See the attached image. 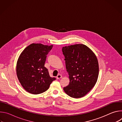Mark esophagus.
I'll list each match as a JSON object with an SVG mask.
<instances>
[{"label":"esophagus","instance_id":"esophagus-1","mask_svg":"<svg viewBox=\"0 0 122 122\" xmlns=\"http://www.w3.org/2000/svg\"><path fill=\"white\" fill-rule=\"evenodd\" d=\"M61 78H62V75H60V74L58 75L57 76V77H56V79H61Z\"/></svg>","mask_w":122,"mask_h":122}]
</instances>
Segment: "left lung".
<instances>
[{"mask_svg":"<svg viewBox=\"0 0 122 122\" xmlns=\"http://www.w3.org/2000/svg\"><path fill=\"white\" fill-rule=\"evenodd\" d=\"M62 50L70 81L63 90L71 97H82L97 81L99 74L97 57L89 47L82 44L65 46Z\"/></svg>","mask_w":122,"mask_h":122,"instance_id":"left-lung-1","label":"left lung"}]
</instances>
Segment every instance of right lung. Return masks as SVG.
Here are the masks:
<instances>
[{"mask_svg": "<svg viewBox=\"0 0 122 122\" xmlns=\"http://www.w3.org/2000/svg\"><path fill=\"white\" fill-rule=\"evenodd\" d=\"M53 45L32 43L20 54L16 64V74L24 89L34 95L47 90L51 83L56 80L50 77L44 66L46 57Z\"/></svg>", "mask_w": 122, "mask_h": 122, "instance_id": "add662e5", "label": "right lung"}]
</instances>
